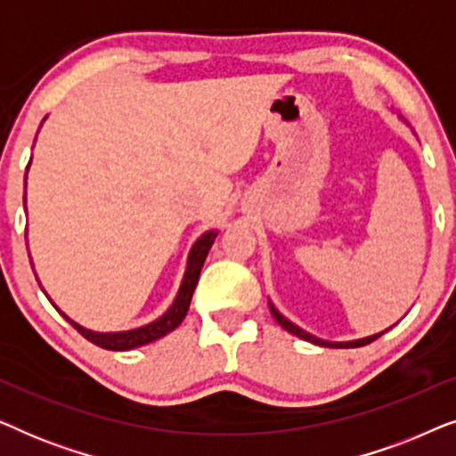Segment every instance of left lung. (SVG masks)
Wrapping results in <instances>:
<instances>
[{"label": "left lung", "instance_id": "left-lung-1", "mask_svg": "<svg viewBox=\"0 0 456 456\" xmlns=\"http://www.w3.org/2000/svg\"><path fill=\"white\" fill-rule=\"evenodd\" d=\"M270 309H272V315H273V320H276L280 326H282L286 332H290V334H295V336H298V338H303V340H307V342H314V345H322V346H340V348H354V346H365V345H370V342H373L376 338H379V336L382 334H373V336H367V338H361V340H354V342H326V340H320V338H315V336H311V334H307V332H303L301 328H297L295 323H290L289 320H286V317H282L278 314L276 309H273V305H270Z\"/></svg>", "mask_w": 456, "mask_h": 456}]
</instances>
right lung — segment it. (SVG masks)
I'll use <instances>...</instances> for the list:
<instances>
[{"label":"right lung","instance_id":"right-lung-1","mask_svg":"<svg viewBox=\"0 0 456 456\" xmlns=\"http://www.w3.org/2000/svg\"><path fill=\"white\" fill-rule=\"evenodd\" d=\"M216 234L217 232L203 234L201 239L195 242V247L191 248L189 265H186V273H184L183 286H180V290H178L176 301H174L172 307L167 309V314L161 315L159 320H155L153 323H147V326H142V328L128 330V332H116V334H97V332H91V330L80 328L78 323H74L72 320H68V322H70L86 340L93 342V345L102 346V348H108V351H130V348L149 345V342L158 340V338H161V336H166L167 332H172L174 328L180 326V322L184 320L186 311H189V305H191L192 292H195L199 273H201L203 261H205V257H208L211 245H214Z\"/></svg>","mask_w":456,"mask_h":456}]
</instances>
